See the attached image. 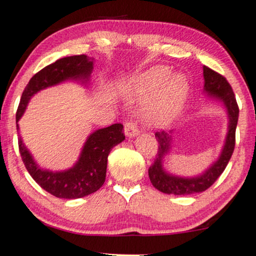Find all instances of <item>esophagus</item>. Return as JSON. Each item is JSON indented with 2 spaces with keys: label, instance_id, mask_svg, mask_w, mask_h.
I'll return each mask as SVG.
<instances>
[{
  "label": "esophagus",
  "instance_id": "1",
  "mask_svg": "<svg viewBox=\"0 0 256 256\" xmlns=\"http://www.w3.org/2000/svg\"><path fill=\"white\" fill-rule=\"evenodd\" d=\"M124 131H125V134L126 137L128 138H134V137H137L139 134V130L137 128V126L134 122H128L125 124V128H124Z\"/></svg>",
  "mask_w": 256,
  "mask_h": 256
}]
</instances>
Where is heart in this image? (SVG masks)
Instances as JSON below:
<instances>
[{
	"label": "heart",
	"instance_id": "obj_1",
	"mask_svg": "<svg viewBox=\"0 0 256 256\" xmlns=\"http://www.w3.org/2000/svg\"><path fill=\"white\" fill-rule=\"evenodd\" d=\"M166 66H154L122 85V92L131 96H154L142 111L146 124L164 126L178 116L190 92L186 74L170 76Z\"/></svg>",
	"mask_w": 256,
	"mask_h": 256
}]
</instances>
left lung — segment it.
<instances>
[{
	"instance_id": "obj_1",
	"label": "left lung",
	"mask_w": 256,
	"mask_h": 256,
	"mask_svg": "<svg viewBox=\"0 0 256 256\" xmlns=\"http://www.w3.org/2000/svg\"><path fill=\"white\" fill-rule=\"evenodd\" d=\"M203 78H204L203 92L206 93V96L221 102L227 110L228 131L226 134L224 144H223L218 160L212 162V166L202 174L192 177L177 176V174H170L164 168L166 157L169 156L174 148V130L169 132H156L154 136L158 140V152L154 164L148 168V177H150L152 186L168 195H192V194L204 192L221 176L230 160L232 151H234L235 131L238 120V108L232 86L229 85L224 76L206 66H203Z\"/></svg>"
}]
</instances>
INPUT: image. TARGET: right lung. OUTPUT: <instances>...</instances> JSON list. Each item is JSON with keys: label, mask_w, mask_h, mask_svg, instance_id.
<instances>
[{"label": "right lung", "mask_w": 256, "mask_h": 256, "mask_svg": "<svg viewBox=\"0 0 256 256\" xmlns=\"http://www.w3.org/2000/svg\"><path fill=\"white\" fill-rule=\"evenodd\" d=\"M93 66V58L73 56L56 60L35 74L22 93L16 112V130H20L18 120L24 116L32 96L42 90L64 82H76L87 86ZM124 139L122 124H113L93 131L87 137L74 166L61 171L42 169L26 148L21 137L18 138V148L26 169L42 189L59 198L74 200L96 192L102 186L106 178L108 154Z\"/></svg>", "instance_id": "1"}]
</instances>
